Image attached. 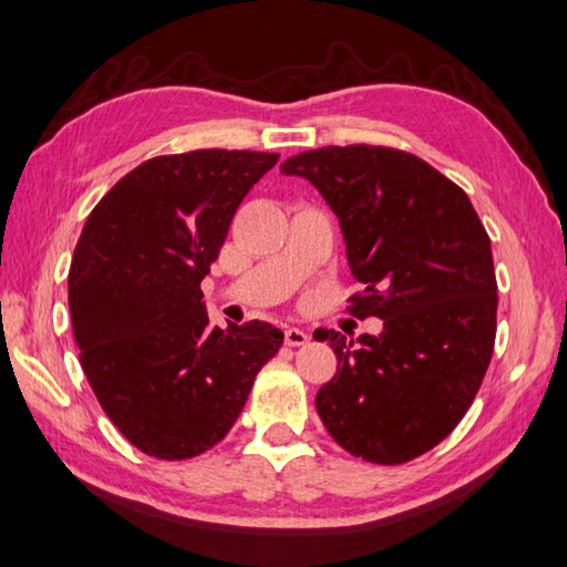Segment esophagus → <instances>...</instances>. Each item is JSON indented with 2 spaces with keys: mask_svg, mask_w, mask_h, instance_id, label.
I'll list each match as a JSON object with an SVG mask.
<instances>
[{
  "mask_svg": "<svg viewBox=\"0 0 567 567\" xmlns=\"http://www.w3.org/2000/svg\"><path fill=\"white\" fill-rule=\"evenodd\" d=\"M307 341H309L307 331L297 329V327H287L285 329V343H287V347H305Z\"/></svg>",
  "mask_w": 567,
  "mask_h": 567,
  "instance_id": "1",
  "label": "esophagus"
}]
</instances>
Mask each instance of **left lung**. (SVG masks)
Here are the masks:
<instances>
[{"mask_svg": "<svg viewBox=\"0 0 567 567\" xmlns=\"http://www.w3.org/2000/svg\"><path fill=\"white\" fill-rule=\"evenodd\" d=\"M280 172L315 184L339 218L349 312L383 319L357 341L317 329L337 353L317 413L339 445L403 464L457 427L489 369L496 337L492 240L462 188L415 154L371 144L295 154Z\"/></svg>", "mask_w": 567, "mask_h": 567, "instance_id": "obj_1", "label": "left lung"}]
</instances>
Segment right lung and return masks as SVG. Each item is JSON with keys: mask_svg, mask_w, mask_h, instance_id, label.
Instances as JSON below:
<instances>
[{"mask_svg": "<svg viewBox=\"0 0 567 567\" xmlns=\"http://www.w3.org/2000/svg\"><path fill=\"white\" fill-rule=\"evenodd\" d=\"M277 159L248 150L147 159L100 198L78 238L69 307L83 373L150 457L218 445L282 347L268 321L208 327L202 292L240 202Z\"/></svg>", "mask_w": 567, "mask_h": 567, "instance_id": "obj_1", "label": "right lung"}]
</instances>
